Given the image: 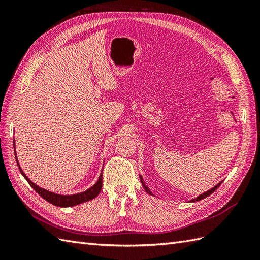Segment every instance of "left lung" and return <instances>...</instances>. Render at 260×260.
Segmentation results:
<instances>
[{"label":"left lung","mask_w":260,"mask_h":260,"mask_svg":"<svg viewBox=\"0 0 260 260\" xmlns=\"http://www.w3.org/2000/svg\"><path fill=\"white\" fill-rule=\"evenodd\" d=\"M140 179H141V182H142V185L144 186V188H145V191L148 193V194H151V195H153L152 194V192L151 191H149V188L145 185V183H144V181H143V178L142 177H141L140 176ZM221 182H222V181H221ZM221 182H220V183H218L217 185H215L214 187H212V188H210V190L209 191H207V192H205V193H203V194H201L200 196H198V198H196V199H193L191 202H198V201H201V200H203V199H205V198H207V196H209L210 194H212V193H214L216 190H217V188L219 187V185L220 184H221Z\"/></svg>","instance_id":"obj_1"}]
</instances>
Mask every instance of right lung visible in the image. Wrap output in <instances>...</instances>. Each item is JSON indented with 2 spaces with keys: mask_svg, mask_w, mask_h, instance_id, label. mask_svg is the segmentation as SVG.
I'll use <instances>...</instances> for the list:
<instances>
[{
  "mask_svg": "<svg viewBox=\"0 0 260 260\" xmlns=\"http://www.w3.org/2000/svg\"><path fill=\"white\" fill-rule=\"evenodd\" d=\"M15 157H16V161H17L18 168H19V170L21 172V175L25 177V179L27 180V182L31 186H32L34 190L39 195H40L42 199H44L46 202L53 204V205H55V206H58V207H73V206H76V205H79V204H81V203H84V202H88V201H91L93 199H95L96 196L100 194L101 190H102V184H103V178H102V174H101V176H100V178L98 180V182L94 184L92 187H90L89 190H86V191H84L82 193H78V194H74V195H59V194H56V193L50 192L48 190H44V188L38 186L30 179H28V177L25 175V172L21 170V168L19 166V162L17 160L16 151H15Z\"/></svg>",
  "mask_w": 260,
  "mask_h": 260,
  "instance_id": "obj_1",
  "label": "right lung"
}]
</instances>
